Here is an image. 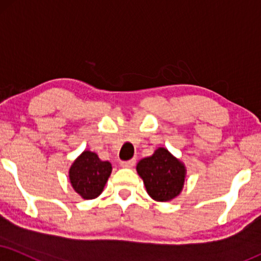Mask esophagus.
Wrapping results in <instances>:
<instances>
[{"label":"esophagus","mask_w":261,"mask_h":261,"mask_svg":"<svg viewBox=\"0 0 261 261\" xmlns=\"http://www.w3.org/2000/svg\"><path fill=\"white\" fill-rule=\"evenodd\" d=\"M120 165H121V167H124V168H130V167H133L134 165H136V160L132 159L129 161H121Z\"/></svg>","instance_id":"34e87169"}]
</instances>
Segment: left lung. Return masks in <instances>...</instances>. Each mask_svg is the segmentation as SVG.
Masks as SVG:
<instances>
[{"instance_id":"left-lung-1","label":"left lung","mask_w":261,"mask_h":261,"mask_svg":"<svg viewBox=\"0 0 261 261\" xmlns=\"http://www.w3.org/2000/svg\"><path fill=\"white\" fill-rule=\"evenodd\" d=\"M137 172L150 197L159 202L175 198L181 192L186 175L182 162L165 147H159L152 156L140 160Z\"/></svg>"}]
</instances>
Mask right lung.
I'll list each match as a JSON object with an SVG mask.
<instances>
[{
  "mask_svg": "<svg viewBox=\"0 0 261 261\" xmlns=\"http://www.w3.org/2000/svg\"><path fill=\"white\" fill-rule=\"evenodd\" d=\"M111 163L101 161L92 151H83L69 170V179L75 191L85 199H93L101 194L111 174Z\"/></svg>",
  "mask_w": 261,
  "mask_h": 261,
  "instance_id": "right-lung-1",
  "label": "right lung"
}]
</instances>
